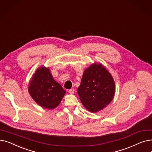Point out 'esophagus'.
<instances>
[{"instance_id": "1", "label": "esophagus", "mask_w": 152, "mask_h": 152, "mask_svg": "<svg viewBox=\"0 0 152 152\" xmlns=\"http://www.w3.org/2000/svg\"><path fill=\"white\" fill-rule=\"evenodd\" d=\"M68 92H69V94H73L75 93V90H74V89H69V90L68 91Z\"/></svg>"}]
</instances>
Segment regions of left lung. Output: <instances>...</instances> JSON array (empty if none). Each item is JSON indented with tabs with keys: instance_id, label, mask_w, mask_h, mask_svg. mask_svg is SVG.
I'll use <instances>...</instances> for the list:
<instances>
[{
	"instance_id": "8db88e82",
	"label": "left lung",
	"mask_w": 152,
	"mask_h": 152,
	"mask_svg": "<svg viewBox=\"0 0 152 152\" xmlns=\"http://www.w3.org/2000/svg\"><path fill=\"white\" fill-rule=\"evenodd\" d=\"M115 92L113 77L101 63H94L86 69L77 94L84 107L95 113L113 101Z\"/></svg>"
}]
</instances>
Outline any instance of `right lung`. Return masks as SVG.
Returning a JSON list of instances; mask_svg holds the SVG:
<instances>
[{"label":"right lung","mask_w":152,"mask_h":152,"mask_svg":"<svg viewBox=\"0 0 152 152\" xmlns=\"http://www.w3.org/2000/svg\"><path fill=\"white\" fill-rule=\"evenodd\" d=\"M28 89L34 101L47 109L56 108L66 92L54 80L49 68L44 66L38 68L30 78Z\"/></svg>","instance_id":"obj_1"}]
</instances>
